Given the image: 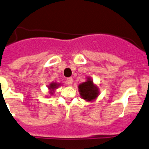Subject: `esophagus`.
<instances>
[{"label": "esophagus", "mask_w": 149, "mask_h": 149, "mask_svg": "<svg viewBox=\"0 0 149 149\" xmlns=\"http://www.w3.org/2000/svg\"><path fill=\"white\" fill-rule=\"evenodd\" d=\"M67 82H68V84L71 85V84H73V79H72V78H68V79H67Z\"/></svg>", "instance_id": "34e87169"}]
</instances>
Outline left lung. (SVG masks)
<instances>
[{
    "mask_svg": "<svg viewBox=\"0 0 149 149\" xmlns=\"http://www.w3.org/2000/svg\"><path fill=\"white\" fill-rule=\"evenodd\" d=\"M78 88L81 98L89 102L95 100L99 95L98 87L94 84L90 77H87V81L79 84Z\"/></svg>",
    "mask_w": 149,
    "mask_h": 149,
    "instance_id": "left-lung-1",
    "label": "left lung"
}]
</instances>
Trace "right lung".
Masks as SVG:
<instances>
[{
  "instance_id": "1",
  "label": "right lung",
  "mask_w": 149,
  "mask_h": 149,
  "mask_svg": "<svg viewBox=\"0 0 149 149\" xmlns=\"http://www.w3.org/2000/svg\"><path fill=\"white\" fill-rule=\"evenodd\" d=\"M60 85H61L60 83L51 82V84L48 86V90H49V93L51 94V95H54V90H55L56 89H57Z\"/></svg>"
}]
</instances>
